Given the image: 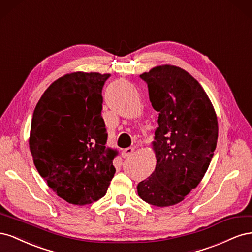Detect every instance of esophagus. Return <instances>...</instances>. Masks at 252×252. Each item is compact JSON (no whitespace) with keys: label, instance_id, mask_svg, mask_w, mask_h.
<instances>
[{"label":"esophagus","instance_id":"34e87169","mask_svg":"<svg viewBox=\"0 0 252 252\" xmlns=\"http://www.w3.org/2000/svg\"><path fill=\"white\" fill-rule=\"evenodd\" d=\"M134 151V147H128V148H125L123 151H122V157L123 158H129Z\"/></svg>","mask_w":252,"mask_h":252}]
</instances>
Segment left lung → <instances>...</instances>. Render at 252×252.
I'll return each mask as SVG.
<instances>
[{
  "mask_svg": "<svg viewBox=\"0 0 252 252\" xmlns=\"http://www.w3.org/2000/svg\"><path fill=\"white\" fill-rule=\"evenodd\" d=\"M149 100L158 112L152 150L156 169L138 184L143 201L158 207L182 202L207 171L219 126L207 94L191 74L173 65L144 72Z\"/></svg>",
  "mask_w": 252,
  "mask_h": 252,
  "instance_id": "8db88e82",
  "label": "left lung"
}]
</instances>
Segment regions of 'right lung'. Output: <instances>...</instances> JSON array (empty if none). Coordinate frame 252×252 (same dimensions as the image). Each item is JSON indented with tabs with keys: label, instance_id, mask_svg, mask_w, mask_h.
<instances>
[{
	"label": "right lung",
	"instance_id": "obj_1",
	"mask_svg": "<svg viewBox=\"0 0 252 252\" xmlns=\"http://www.w3.org/2000/svg\"><path fill=\"white\" fill-rule=\"evenodd\" d=\"M109 73L77 71L45 90L32 121L29 148L47 185L66 202L91 204L107 192L118 150L106 147L102 89Z\"/></svg>",
	"mask_w": 252,
	"mask_h": 252
}]
</instances>
